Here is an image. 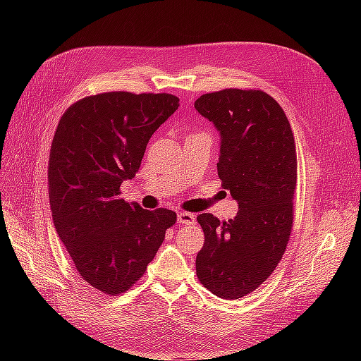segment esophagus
Segmentation results:
<instances>
[{
    "instance_id": "1",
    "label": "esophagus",
    "mask_w": 361,
    "mask_h": 361,
    "mask_svg": "<svg viewBox=\"0 0 361 361\" xmlns=\"http://www.w3.org/2000/svg\"><path fill=\"white\" fill-rule=\"evenodd\" d=\"M178 221L180 224H194L195 215L191 214V212H179L178 214Z\"/></svg>"
}]
</instances>
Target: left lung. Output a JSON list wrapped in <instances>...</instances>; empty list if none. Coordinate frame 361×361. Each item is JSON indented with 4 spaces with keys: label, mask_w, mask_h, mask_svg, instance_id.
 Returning <instances> with one entry per match:
<instances>
[{
    "label": "left lung",
    "mask_w": 361,
    "mask_h": 361,
    "mask_svg": "<svg viewBox=\"0 0 361 361\" xmlns=\"http://www.w3.org/2000/svg\"><path fill=\"white\" fill-rule=\"evenodd\" d=\"M195 110L221 135L216 162L221 187L239 211L221 221L200 214L204 244L195 259L202 285L224 300L257 289L289 243L297 188V149L289 120L262 90L224 89L202 94Z\"/></svg>",
    "instance_id": "8db88e82"
}]
</instances>
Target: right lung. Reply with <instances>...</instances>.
<instances>
[{"mask_svg":"<svg viewBox=\"0 0 361 361\" xmlns=\"http://www.w3.org/2000/svg\"><path fill=\"white\" fill-rule=\"evenodd\" d=\"M169 93L85 96L61 116L52 138L48 185L56 231L78 274L106 295L129 290L176 223V212L143 209L120 197L152 134L178 110Z\"/></svg>","mask_w":361,"mask_h":361,"instance_id":"right-lung-1","label":"right lung"}]
</instances>
